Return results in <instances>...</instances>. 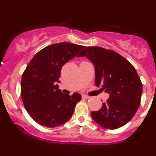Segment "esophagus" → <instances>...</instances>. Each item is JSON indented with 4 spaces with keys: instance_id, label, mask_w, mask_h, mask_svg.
Segmentation results:
<instances>
[{
    "instance_id": "obj_1",
    "label": "esophagus",
    "mask_w": 156,
    "mask_h": 156,
    "mask_svg": "<svg viewBox=\"0 0 156 156\" xmlns=\"http://www.w3.org/2000/svg\"><path fill=\"white\" fill-rule=\"evenodd\" d=\"M82 98H84V99H89L90 97L88 96V95H86V94H83V95H82Z\"/></svg>"
}]
</instances>
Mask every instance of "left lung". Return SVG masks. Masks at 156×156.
I'll use <instances>...</instances> for the list:
<instances>
[{
  "label": "left lung",
  "instance_id": "8db88e82",
  "mask_svg": "<svg viewBox=\"0 0 156 156\" xmlns=\"http://www.w3.org/2000/svg\"><path fill=\"white\" fill-rule=\"evenodd\" d=\"M86 56L95 69V85L109 98L101 108L92 112V119L103 128L117 129L128 123L139 108L142 83L133 66L114 51L87 47L78 57Z\"/></svg>",
  "mask_w": 156,
  "mask_h": 156
}]
</instances>
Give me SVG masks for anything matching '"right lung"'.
<instances>
[{"label": "right lung", "instance_id": "right-lung-1", "mask_svg": "<svg viewBox=\"0 0 156 156\" xmlns=\"http://www.w3.org/2000/svg\"><path fill=\"white\" fill-rule=\"evenodd\" d=\"M84 46L61 42L48 46L36 54L21 80V98L27 112L42 126L55 128L69 120L81 94H65L58 89L62 66Z\"/></svg>", "mask_w": 156, "mask_h": 156}]
</instances>
